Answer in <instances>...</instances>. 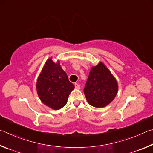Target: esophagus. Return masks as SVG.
Instances as JSON below:
<instances>
[{
  "instance_id": "esophagus-1",
  "label": "esophagus",
  "mask_w": 153,
  "mask_h": 153,
  "mask_svg": "<svg viewBox=\"0 0 153 153\" xmlns=\"http://www.w3.org/2000/svg\"><path fill=\"white\" fill-rule=\"evenodd\" d=\"M74 86H75V88H76V89H80V85L78 83H75Z\"/></svg>"
}]
</instances>
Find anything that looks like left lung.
<instances>
[{
    "instance_id": "1",
    "label": "left lung",
    "mask_w": 153,
    "mask_h": 153,
    "mask_svg": "<svg viewBox=\"0 0 153 153\" xmlns=\"http://www.w3.org/2000/svg\"><path fill=\"white\" fill-rule=\"evenodd\" d=\"M117 90V82L105 64L100 62L92 67L84 88L91 105L97 108L107 106L116 97Z\"/></svg>"
}]
</instances>
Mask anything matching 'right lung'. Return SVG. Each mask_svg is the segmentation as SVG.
Segmentation results:
<instances>
[{
    "label": "right lung",
    "mask_w": 153,
    "mask_h": 153,
    "mask_svg": "<svg viewBox=\"0 0 153 153\" xmlns=\"http://www.w3.org/2000/svg\"><path fill=\"white\" fill-rule=\"evenodd\" d=\"M74 89L68 76L61 68L60 61L55 63L52 58L45 62L36 84L37 94L42 102L54 110L66 105L68 96Z\"/></svg>",
    "instance_id": "add662e5"
}]
</instances>
